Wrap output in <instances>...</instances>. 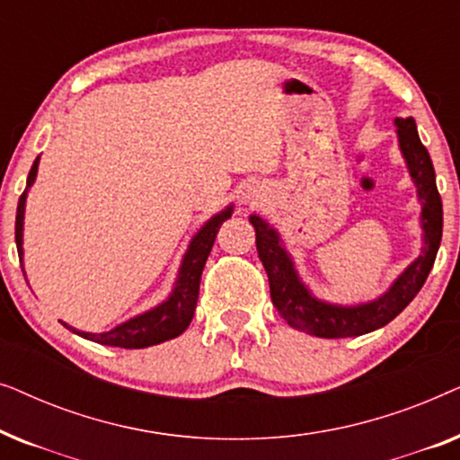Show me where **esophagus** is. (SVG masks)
<instances>
[{"mask_svg":"<svg viewBox=\"0 0 460 460\" xmlns=\"http://www.w3.org/2000/svg\"><path fill=\"white\" fill-rule=\"evenodd\" d=\"M241 203L243 205H261L263 203V192L260 184H247L241 190Z\"/></svg>","mask_w":460,"mask_h":460,"instance_id":"obj_1","label":"esophagus"}]
</instances>
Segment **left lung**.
<instances>
[{
    "label": "left lung",
    "instance_id": "1",
    "mask_svg": "<svg viewBox=\"0 0 460 460\" xmlns=\"http://www.w3.org/2000/svg\"><path fill=\"white\" fill-rule=\"evenodd\" d=\"M395 125H398L400 153L404 156L408 172H411V178L417 186V197L423 205V209H420L423 247H420L417 260L394 280V285L381 297L358 305L326 304V301L314 297L310 288L301 282L279 232L260 216L249 217V222L255 228L257 253H260L270 280L272 304L293 329L323 339L364 335V332L376 331L392 323L417 297L420 287L425 285L433 261H436L439 243H442V199H439L436 186L433 163L423 142H420L414 119L398 117Z\"/></svg>",
    "mask_w": 460,
    "mask_h": 460
}]
</instances>
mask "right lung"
Here are the masks:
<instances>
[{
  "mask_svg": "<svg viewBox=\"0 0 460 460\" xmlns=\"http://www.w3.org/2000/svg\"><path fill=\"white\" fill-rule=\"evenodd\" d=\"M37 167H40V156H37L33 167H31L29 178H27V188H24L21 199H18L14 234H16V249H18V257H21V263H22L24 203H27L29 188L33 186V181L37 178ZM230 216H232V205L226 207L224 211H219L217 216H213L209 222H207L203 228L192 236V241L188 244L184 253V260H181L173 291L169 293V297L163 301V304L153 307V310L140 314V316L125 320L123 324H117L115 329L106 332H85V331L73 329V326H68L66 323L62 324H65L68 331H73L75 335L90 339V341L111 345V348H125V349L150 348V345L169 341V339L181 335V332L188 329V324H190L194 310H197L200 274H203L207 257L211 253V247L213 243H216L219 228H222V224Z\"/></svg>",
  "mask_w": 460,
  "mask_h": 460,
  "instance_id": "1",
  "label": "right lung"
}]
</instances>
